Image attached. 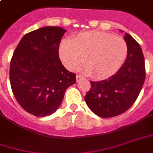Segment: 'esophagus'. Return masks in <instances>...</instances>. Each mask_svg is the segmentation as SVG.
<instances>
[{
  "mask_svg": "<svg viewBox=\"0 0 153 153\" xmlns=\"http://www.w3.org/2000/svg\"><path fill=\"white\" fill-rule=\"evenodd\" d=\"M83 79V77L81 76V75H76V81L77 82H79L81 80Z\"/></svg>",
  "mask_w": 153,
  "mask_h": 153,
  "instance_id": "obj_1",
  "label": "esophagus"
}]
</instances>
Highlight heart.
<instances>
[{
	"label": "heart",
	"instance_id": "b5f03b06",
	"mask_svg": "<svg viewBox=\"0 0 153 153\" xmlns=\"http://www.w3.org/2000/svg\"><path fill=\"white\" fill-rule=\"evenodd\" d=\"M128 46L124 39L107 32H82L73 39L62 40L59 54L67 69H76L84 61V70L97 78L113 75L121 67L127 56Z\"/></svg>",
	"mask_w": 153,
	"mask_h": 153
}]
</instances>
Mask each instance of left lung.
Here are the masks:
<instances>
[{
    "instance_id": "left-lung-1",
    "label": "left lung",
    "mask_w": 153,
    "mask_h": 153,
    "mask_svg": "<svg viewBox=\"0 0 153 153\" xmlns=\"http://www.w3.org/2000/svg\"><path fill=\"white\" fill-rule=\"evenodd\" d=\"M124 39L128 54L123 65L107 79L90 81L91 88L84 96L88 108L99 117H115L126 112L135 102L145 81V63L139 44L128 33Z\"/></svg>"
}]
</instances>
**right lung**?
I'll list each match as a JSON object with an SVG mask.
<instances>
[{
	"label": "right lung",
	"instance_id": "obj_1",
	"mask_svg": "<svg viewBox=\"0 0 153 153\" xmlns=\"http://www.w3.org/2000/svg\"><path fill=\"white\" fill-rule=\"evenodd\" d=\"M65 30L46 26L25 34L15 50L10 65V82L21 108L36 117L54 113L65 90L75 84L59 57Z\"/></svg>",
	"mask_w": 153,
	"mask_h": 153
}]
</instances>
